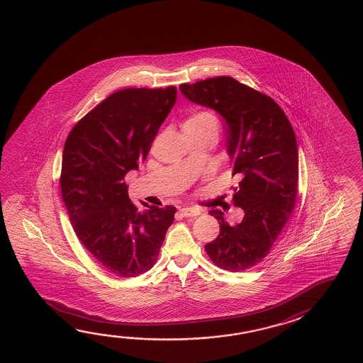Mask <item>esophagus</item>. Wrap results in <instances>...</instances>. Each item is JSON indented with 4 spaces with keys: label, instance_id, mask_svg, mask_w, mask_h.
<instances>
[{
    "label": "esophagus",
    "instance_id": "obj_1",
    "mask_svg": "<svg viewBox=\"0 0 363 363\" xmlns=\"http://www.w3.org/2000/svg\"><path fill=\"white\" fill-rule=\"evenodd\" d=\"M179 213L184 216V217H196V216L200 215V209L191 207L181 208Z\"/></svg>",
    "mask_w": 363,
    "mask_h": 363
}]
</instances>
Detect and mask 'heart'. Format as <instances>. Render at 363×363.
<instances>
[{
    "mask_svg": "<svg viewBox=\"0 0 363 363\" xmlns=\"http://www.w3.org/2000/svg\"><path fill=\"white\" fill-rule=\"evenodd\" d=\"M184 128H200V129H207L216 135L218 134V121L213 113L208 111L193 113L190 118H186L182 129Z\"/></svg>",
    "mask_w": 363,
    "mask_h": 363,
    "instance_id": "heart-1",
    "label": "heart"
}]
</instances>
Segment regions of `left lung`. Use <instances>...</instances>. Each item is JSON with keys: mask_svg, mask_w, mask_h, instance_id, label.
<instances>
[{"mask_svg": "<svg viewBox=\"0 0 363 363\" xmlns=\"http://www.w3.org/2000/svg\"><path fill=\"white\" fill-rule=\"evenodd\" d=\"M179 89L225 121L233 174L240 177L233 201L245 217L230 225L220 209L209 211L220 223V234L206 251L216 267L245 272L267 257L295 207L296 135L279 104L230 76L181 84Z\"/></svg>", "mask_w": 363, "mask_h": 363, "instance_id": "left-lung-1", "label": "left lung"}]
</instances>
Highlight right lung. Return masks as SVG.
Returning a JSON list of instances; mask_svg holds the SVG:
<instances>
[{
  "label": "right lung",
  "instance_id": "right-lung-1",
  "mask_svg": "<svg viewBox=\"0 0 363 363\" xmlns=\"http://www.w3.org/2000/svg\"><path fill=\"white\" fill-rule=\"evenodd\" d=\"M177 88H128L96 106L72 128L62 159L60 190L74 234L110 273L132 278L155 265L176 207L141 212L125 174L146 159L176 104Z\"/></svg>",
  "mask_w": 363,
  "mask_h": 363
}]
</instances>
